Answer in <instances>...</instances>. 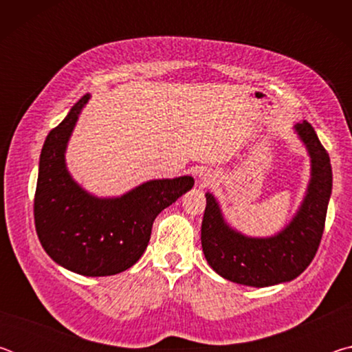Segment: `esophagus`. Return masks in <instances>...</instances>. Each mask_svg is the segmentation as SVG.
<instances>
[{"label":"esophagus","mask_w":352,"mask_h":352,"mask_svg":"<svg viewBox=\"0 0 352 352\" xmlns=\"http://www.w3.org/2000/svg\"><path fill=\"white\" fill-rule=\"evenodd\" d=\"M200 180H201V184H210L211 183V180H210V177H208L206 174H200Z\"/></svg>","instance_id":"34e87169"}]
</instances>
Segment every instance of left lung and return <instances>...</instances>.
<instances>
[{
  "instance_id": "8db88e82",
  "label": "left lung",
  "mask_w": 352,
  "mask_h": 352,
  "mask_svg": "<svg viewBox=\"0 0 352 352\" xmlns=\"http://www.w3.org/2000/svg\"><path fill=\"white\" fill-rule=\"evenodd\" d=\"M295 132L311 157V182L292 222L272 237H248L225 222L214 195L206 194L201 222V248L220 276L252 287H269L300 276L317 253L332 192L329 153L307 121Z\"/></svg>"
}]
</instances>
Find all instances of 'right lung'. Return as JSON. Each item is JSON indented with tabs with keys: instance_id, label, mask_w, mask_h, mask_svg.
Listing matches in <instances>:
<instances>
[{
	"instance_id": "add662e5",
	"label": "right lung",
	"mask_w": 352,
	"mask_h": 352,
	"mask_svg": "<svg viewBox=\"0 0 352 352\" xmlns=\"http://www.w3.org/2000/svg\"><path fill=\"white\" fill-rule=\"evenodd\" d=\"M90 94L73 105L41 148L34 199L35 230L52 261L83 276H110L136 264L155 217L194 186L189 175L140 184L115 199L88 194L69 175L65 151Z\"/></svg>"
}]
</instances>
